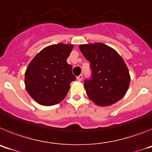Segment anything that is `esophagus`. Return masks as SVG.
<instances>
[{"mask_svg":"<svg viewBox=\"0 0 152 152\" xmlns=\"http://www.w3.org/2000/svg\"><path fill=\"white\" fill-rule=\"evenodd\" d=\"M82 79H83V75H80L77 77V80H79V81H80Z\"/></svg>","mask_w":152,"mask_h":152,"instance_id":"34e87169","label":"esophagus"}]
</instances>
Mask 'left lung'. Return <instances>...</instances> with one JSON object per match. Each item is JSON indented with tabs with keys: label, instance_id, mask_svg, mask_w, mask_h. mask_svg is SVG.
I'll use <instances>...</instances> for the list:
<instances>
[{
	"label": "left lung",
	"instance_id": "1",
	"mask_svg": "<svg viewBox=\"0 0 152 152\" xmlns=\"http://www.w3.org/2000/svg\"><path fill=\"white\" fill-rule=\"evenodd\" d=\"M80 50L91 63V77L84 80L88 97L102 107L123 98L129 86L130 76L121 56L103 43L81 45Z\"/></svg>",
	"mask_w": 152,
	"mask_h": 152
}]
</instances>
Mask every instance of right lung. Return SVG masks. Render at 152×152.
I'll list each match as a JSON object with an SVG mask.
<instances>
[{
	"label": "right lung",
	"instance_id": "obj_1",
	"mask_svg": "<svg viewBox=\"0 0 152 152\" xmlns=\"http://www.w3.org/2000/svg\"><path fill=\"white\" fill-rule=\"evenodd\" d=\"M72 45L58 43L43 49L35 56L25 73L29 94L43 106L57 104L65 97L76 77L66 60Z\"/></svg>",
	"mask_w": 152,
	"mask_h": 152
}]
</instances>
